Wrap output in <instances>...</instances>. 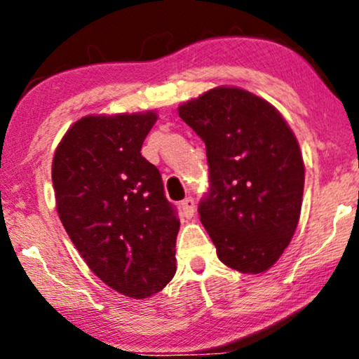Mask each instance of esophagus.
Wrapping results in <instances>:
<instances>
[{"instance_id": "1", "label": "esophagus", "mask_w": 359, "mask_h": 359, "mask_svg": "<svg viewBox=\"0 0 359 359\" xmlns=\"http://www.w3.org/2000/svg\"><path fill=\"white\" fill-rule=\"evenodd\" d=\"M180 210H182V215L185 218H192L194 217V212H195V202L194 198H185L182 200V203H180Z\"/></svg>"}]
</instances>
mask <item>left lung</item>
Here are the masks:
<instances>
[{
	"label": "left lung",
	"instance_id": "left-lung-1",
	"mask_svg": "<svg viewBox=\"0 0 359 359\" xmlns=\"http://www.w3.org/2000/svg\"><path fill=\"white\" fill-rule=\"evenodd\" d=\"M177 111L207 146L210 190L198 213L219 261L262 274L299 224L305 165L297 137L269 102L240 87H215Z\"/></svg>",
	"mask_w": 359,
	"mask_h": 359
}]
</instances>
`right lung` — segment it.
<instances>
[{
    "label": "right lung",
    "mask_w": 359,
    "mask_h": 359,
    "mask_svg": "<svg viewBox=\"0 0 359 359\" xmlns=\"http://www.w3.org/2000/svg\"><path fill=\"white\" fill-rule=\"evenodd\" d=\"M156 111L88 114L67 130L52 161L67 235L104 284L147 299L175 274L180 222L159 170L141 156Z\"/></svg>",
    "instance_id": "right-lung-1"
}]
</instances>
